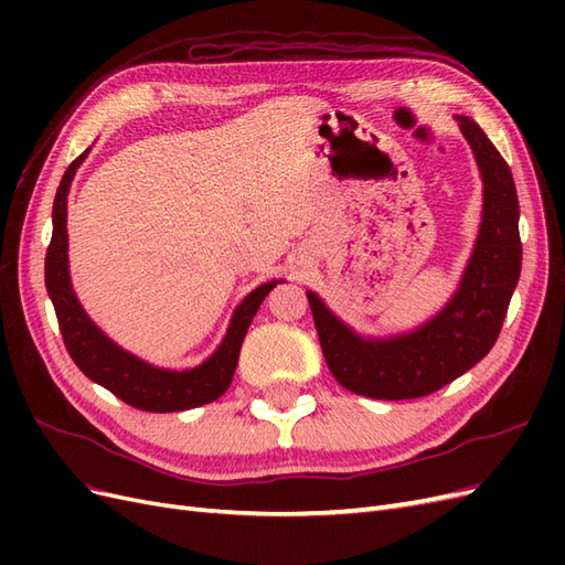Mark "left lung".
<instances>
[{
	"instance_id": "left-lung-1",
	"label": "left lung",
	"mask_w": 565,
	"mask_h": 565,
	"mask_svg": "<svg viewBox=\"0 0 565 565\" xmlns=\"http://www.w3.org/2000/svg\"><path fill=\"white\" fill-rule=\"evenodd\" d=\"M483 177V218L455 297L436 318L407 334L363 339L318 295L306 292L320 349L334 380L365 398H422L488 355L521 276L519 198L511 169L469 117H457Z\"/></svg>"
}]
</instances>
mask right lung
<instances>
[{
	"mask_svg": "<svg viewBox=\"0 0 565 565\" xmlns=\"http://www.w3.org/2000/svg\"><path fill=\"white\" fill-rule=\"evenodd\" d=\"M89 150L92 148H87L77 160H73L61 179L54 200V214H51L54 233H51V243L44 259L46 292L51 301H54L65 349L71 353L75 365L92 382L108 388L119 401H125L136 409H146V413H179V409H191L212 403L218 396H224L226 388L231 386L249 322L256 311H259L266 295L280 280L252 289L243 303L235 309L228 332L218 349L193 370L179 372L152 367L143 363L141 358L119 349L84 313L82 303L73 292L71 270H67V191H71L77 167L89 156Z\"/></svg>",
	"mask_w": 565,
	"mask_h": 565,
	"instance_id": "add662e5",
	"label": "right lung"
}]
</instances>
